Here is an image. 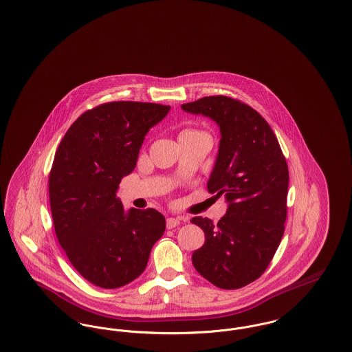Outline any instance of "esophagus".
<instances>
[{
  "mask_svg": "<svg viewBox=\"0 0 352 352\" xmlns=\"http://www.w3.org/2000/svg\"><path fill=\"white\" fill-rule=\"evenodd\" d=\"M179 223H181L179 219L168 218V220H166V227H168V230H173V228L178 227Z\"/></svg>",
  "mask_w": 352,
  "mask_h": 352,
  "instance_id": "34e87169",
  "label": "esophagus"
}]
</instances>
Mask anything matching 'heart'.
I'll return each mask as SVG.
<instances>
[{"instance_id":"obj_1","label":"heart","mask_w":352,"mask_h":352,"mask_svg":"<svg viewBox=\"0 0 352 352\" xmlns=\"http://www.w3.org/2000/svg\"><path fill=\"white\" fill-rule=\"evenodd\" d=\"M203 133V132H199V131H197V129H184L182 133L179 134V135H184V134H198Z\"/></svg>"}]
</instances>
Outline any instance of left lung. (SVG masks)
<instances>
[{"mask_svg":"<svg viewBox=\"0 0 352 352\" xmlns=\"http://www.w3.org/2000/svg\"><path fill=\"white\" fill-rule=\"evenodd\" d=\"M182 109L212 118L220 128L218 157L208 192L228 201L218 223L195 217L204 245L192 264L220 289H240L268 268L285 231L289 170L278 140L265 118L245 102L206 96Z\"/></svg>","mask_w":352,"mask_h":352,"instance_id":"8db88e82","label":"left lung"}]
</instances>
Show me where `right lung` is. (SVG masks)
<instances>
[{
  "label": "right lung",
  "mask_w": 352,
  "mask_h": 352,
  "mask_svg": "<svg viewBox=\"0 0 352 352\" xmlns=\"http://www.w3.org/2000/svg\"><path fill=\"white\" fill-rule=\"evenodd\" d=\"M170 105L112 101L98 105L69 126L49 175L55 234L69 263L87 281L116 289L148 265L165 217L154 208L124 211L116 192L135 168L149 129Z\"/></svg>",
  "instance_id": "right-lung-1"
}]
</instances>
